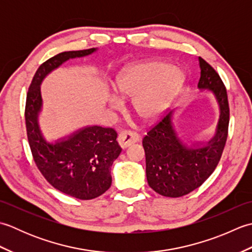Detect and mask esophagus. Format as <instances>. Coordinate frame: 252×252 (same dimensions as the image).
I'll use <instances>...</instances> for the list:
<instances>
[{"mask_svg": "<svg viewBox=\"0 0 252 252\" xmlns=\"http://www.w3.org/2000/svg\"><path fill=\"white\" fill-rule=\"evenodd\" d=\"M117 140L122 148H126L140 141V136L134 131H122L119 133Z\"/></svg>", "mask_w": 252, "mask_h": 252, "instance_id": "esophagus-1", "label": "esophagus"}]
</instances>
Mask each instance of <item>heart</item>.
<instances>
[{
    "instance_id": "b5f03b06",
    "label": "heart",
    "mask_w": 252,
    "mask_h": 252,
    "mask_svg": "<svg viewBox=\"0 0 252 252\" xmlns=\"http://www.w3.org/2000/svg\"><path fill=\"white\" fill-rule=\"evenodd\" d=\"M183 73L163 62H145L126 68L116 82L123 98H132V108L143 120H153L167 108L169 101L183 83ZM115 108L121 100L114 97Z\"/></svg>"
}]
</instances>
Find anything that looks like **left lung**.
I'll list each match as a JSON object with an SVG mask.
<instances>
[{
    "instance_id": "left-lung-1",
    "label": "left lung",
    "mask_w": 252,
    "mask_h": 252,
    "mask_svg": "<svg viewBox=\"0 0 252 252\" xmlns=\"http://www.w3.org/2000/svg\"><path fill=\"white\" fill-rule=\"evenodd\" d=\"M199 66L198 88L210 90L220 106L215 137L206 146H185L175 134L170 112L143 138L148 185L165 197H181L198 189L217 168L227 140L229 106L226 88L219 73L201 57Z\"/></svg>"
}]
</instances>
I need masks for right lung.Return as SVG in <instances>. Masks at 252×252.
I'll return each instance as SVG.
<instances>
[{"instance_id": "right-lung-1", "label": "right lung", "mask_w": 252, "mask_h": 252, "mask_svg": "<svg viewBox=\"0 0 252 252\" xmlns=\"http://www.w3.org/2000/svg\"><path fill=\"white\" fill-rule=\"evenodd\" d=\"M95 49L63 52L37 68L27 93L25 119L29 146L37 169L60 191L78 199L100 196L111 185L110 169L121 153L112 127L88 126L55 144L46 143L37 125L42 98L40 84L46 74L69 58L90 55Z\"/></svg>"}]
</instances>
